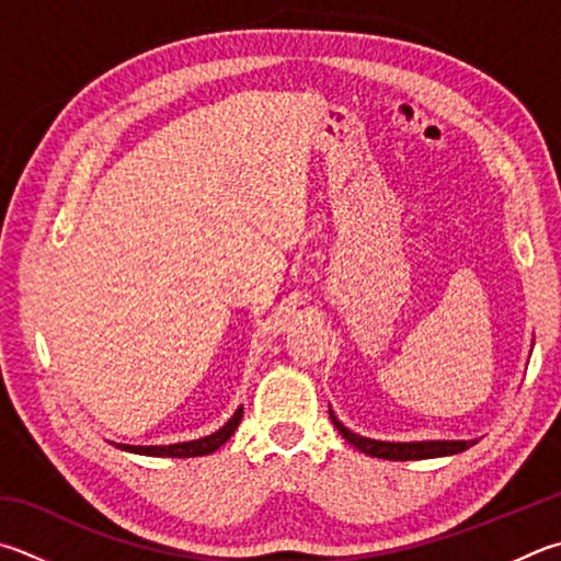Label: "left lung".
Listing matches in <instances>:
<instances>
[{
	"label": "left lung",
	"instance_id": "8db88e82",
	"mask_svg": "<svg viewBox=\"0 0 561 561\" xmlns=\"http://www.w3.org/2000/svg\"><path fill=\"white\" fill-rule=\"evenodd\" d=\"M329 412H331V422L335 424V430L343 434L345 442L353 444L355 449L363 454L375 456V458H387V461H422V458L454 456L471 449L476 444V442H378V439H368V436L351 432L348 426H343L339 420H335L333 410Z\"/></svg>",
	"mask_w": 561,
	"mask_h": 561
}]
</instances>
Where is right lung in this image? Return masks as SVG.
I'll return each instance as SVG.
<instances>
[{"label": "right lung", "mask_w": 561, "mask_h": 561, "mask_svg": "<svg viewBox=\"0 0 561 561\" xmlns=\"http://www.w3.org/2000/svg\"><path fill=\"white\" fill-rule=\"evenodd\" d=\"M242 420V407H238L236 414L220 426L218 432H213L210 436H203V439H193V442H183V444H169V446H131V444H115L117 449L129 451V454H141V456H164V458H193V456H208L213 451H218L222 444H226L232 434H236L238 424Z\"/></svg>", "instance_id": "obj_1"}]
</instances>
